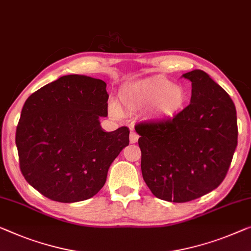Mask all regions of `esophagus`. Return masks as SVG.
Segmentation results:
<instances>
[{
	"mask_svg": "<svg viewBox=\"0 0 251 251\" xmlns=\"http://www.w3.org/2000/svg\"><path fill=\"white\" fill-rule=\"evenodd\" d=\"M137 140H138V134L135 132V130H130V134H129L130 143H136Z\"/></svg>",
	"mask_w": 251,
	"mask_h": 251,
	"instance_id": "esophagus-1",
	"label": "esophagus"
}]
</instances>
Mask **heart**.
Wrapping results in <instances>:
<instances>
[{
	"label": "heart",
	"instance_id": "obj_1",
	"mask_svg": "<svg viewBox=\"0 0 251 251\" xmlns=\"http://www.w3.org/2000/svg\"><path fill=\"white\" fill-rule=\"evenodd\" d=\"M187 99L185 89L173 84L166 77H155L136 85L123 95L125 104L132 108H142L154 104L156 115L161 117H173L182 109ZM113 109L118 107L113 103Z\"/></svg>",
	"mask_w": 251,
	"mask_h": 251
}]
</instances>
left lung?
Masks as SVG:
<instances>
[{
    "label": "left lung",
    "mask_w": 251,
    "mask_h": 251,
    "mask_svg": "<svg viewBox=\"0 0 251 251\" xmlns=\"http://www.w3.org/2000/svg\"><path fill=\"white\" fill-rule=\"evenodd\" d=\"M192 82L190 103L173 118L135 125L145 184L160 200L185 203L224 180L238 144L237 111L230 96L201 70Z\"/></svg>",
    "instance_id": "left-lung-1"
}]
</instances>
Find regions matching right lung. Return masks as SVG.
<instances>
[{
  "mask_svg": "<svg viewBox=\"0 0 251 251\" xmlns=\"http://www.w3.org/2000/svg\"><path fill=\"white\" fill-rule=\"evenodd\" d=\"M106 82L71 74L33 92L19 119L16 144L25 180L51 201L74 203L102 188L108 169L129 143L128 127L104 132Z\"/></svg>",
  "mask_w": 251,
  "mask_h": 251,
  "instance_id": "right-lung-1",
  "label": "right lung"
}]
</instances>
